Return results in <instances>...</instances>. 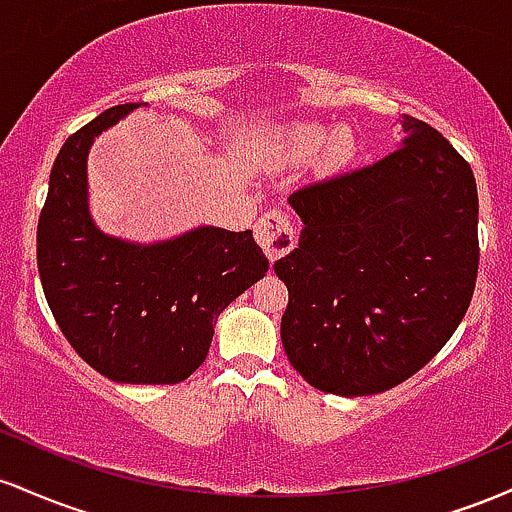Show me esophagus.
I'll list each match as a JSON object with an SVG mask.
<instances>
[{
	"label": "esophagus",
	"instance_id": "34e87169",
	"mask_svg": "<svg viewBox=\"0 0 512 512\" xmlns=\"http://www.w3.org/2000/svg\"><path fill=\"white\" fill-rule=\"evenodd\" d=\"M255 238L264 250L269 260H279L286 252L293 250L296 245V233H293V223L284 211L269 209L255 223Z\"/></svg>",
	"mask_w": 512,
	"mask_h": 512
}]
</instances>
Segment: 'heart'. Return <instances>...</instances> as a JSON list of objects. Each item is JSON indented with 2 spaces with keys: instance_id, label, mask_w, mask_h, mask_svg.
<instances>
[{
  "instance_id": "b5f03b06",
  "label": "heart",
  "mask_w": 512,
  "mask_h": 512,
  "mask_svg": "<svg viewBox=\"0 0 512 512\" xmlns=\"http://www.w3.org/2000/svg\"><path fill=\"white\" fill-rule=\"evenodd\" d=\"M327 144V161L337 163L351 154L354 139L346 129H332L322 125H298L284 139V151L289 156H308Z\"/></svg>"
}]
</instances>
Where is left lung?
<instances>
[{
  "label": "left lung",
  "mask_w": 512,
  "mask_h": 512,
  "mask_svg": "<svg viewBox=\"0 0 512 512\" xmlns=\"http://www.w3.org/2000/svg\"><path fill=\"white\" fill-rule=\"evenodd\" d=\"M404 142L370 166L289 197L298 248L274 262L289 289L281 342L322 392L366 397L448 344L479 269L472 168L438 129L404 115Z\"/></svg>",
  "instance_id": "obj_1"
}]
</instances>
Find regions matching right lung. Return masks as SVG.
I'll return each instance as SVG.
<instances>
[{"label": "right lung", "mask_w": 512, "mask_h": 512, "mask_svg": "<svg viewBox=\"0 0 512 512\" xmlns=\"http://www.w3.org/2000/svg\"><path fill=\"white\" fill-rule=\"evenodd\" d=\"M139 103L115 105L64 142L38 219V272L67 342L93 370L132 385H173L209 354L214 325L269 269L252 231L199 226L137 245L88 214L93 139Z\"/></svg>", "instance_id": "obj_1"}]
</instances>
